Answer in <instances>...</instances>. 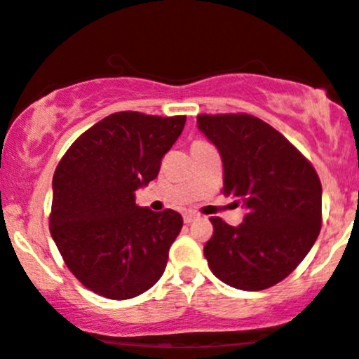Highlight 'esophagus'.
I'll use <instances>...</instances> for the list:
<instances>
[{"label": "esophagus", "mask_w": 359, "mask_h": 359, "mask_svg": "<svg viewBox=\"0 0 359 359\" xmlns=\"http://www.w3.org/2000/svg\"><path fill=\"white\" fill-rule=\"evenodd\" d=\"M196 219H199V216H197L196 212H185L184 214V222H185V224H191V222H194Z\"/></svg>", "instance_id": "1"}]
</instances>
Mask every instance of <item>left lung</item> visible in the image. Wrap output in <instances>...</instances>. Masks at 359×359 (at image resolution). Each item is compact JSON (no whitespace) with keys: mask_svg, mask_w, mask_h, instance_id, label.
I'll use <instances>...</instances> for the list:
<instances>
[{"mask_svg":"<svg viewBox=\"0 0 359 359\" xmlns=\"http://www.w3.org/2000/svg\"><path fill=\"white\" fill-rule=\"evenodd\" d=\"M197 128L219 150L222 194L243 204L240 226L211 217L204 257L221 282L265 290L311 251L323 222V187L312 163L269 123L251 114H199Z\"/></svg>","mask_w":359,"mask_h":359,"instance_id":"left-lung-1","label":"left lung"}]
</instances>
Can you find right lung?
<instances>
[{
	"label": "right lung",
	"instance_id": "add662e5",
	"mask_svg": "<svg viewBox=\"0 0 359 359\" xmlns=\"http://www.w3.org/2000/svg\"><path fill=\"white\" fill-rule=\"evenodd\" d=\"M185 116L121 111L81 135L53 174L50 234L72 275L106 299H133L158 282L182 229L172 209L135 203L158 175Z\"/></svg>",
	"mask_w": 359,
	"mask_h": 359
}]
</instances>
